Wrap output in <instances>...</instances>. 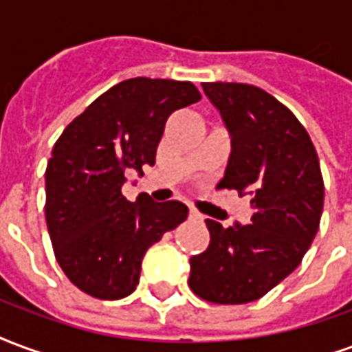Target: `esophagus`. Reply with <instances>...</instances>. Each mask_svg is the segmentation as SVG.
Listing matches in <instances>:
<instances>
[{"mask_svg":"<svg viewBox=\"0 0 352 352\" xmlns=\"http://www.w3.org/2000/svg\"><path fill=\"white\" fill-rule=\"evenodd\" d=\"M189 219H193V221H202L204 215H202L201 212H197L195 208H191V210H189Z\"/></svg>","mask_w":352,"mask_h":352,"instance_id":"1","label":"esophagus"}]
</instances>
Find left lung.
<instances>
[{
	"label": "left lung",
	"instance_id": "obj_1",
	"mask_svg": "<svg viewBox=\"0 0 352 352\" xmlns=\"http://www.w3.org/2000/svg\"><path fill=\"white\" fill-rule=\"evenodd\" d=\"M230 137L217 187L250 195L251 225L206 219L210 245L189 258V287L214 304H248L281 283L319 230L324 186L317 151L291 110L264 89L204 82Z\"/></svg>",
	"mask_w": 352,
	"mask_h": 352
}]
</instances>
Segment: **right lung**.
I'll list each match as a JSON object with an SVG mask.
<instances>
[{"label":"right lung","mask_w":352,"mask_h":352,"mask_svg":"<svg viewBox=\"0 0 352 352\" xmlns=\"http://www.w3.org/2000/svg\"><path fill=\"white\" fill-rule=\"evenodd\" d=\"M201 101L191 82L129 78L74 118L46 166V227L58 264L89 296L120 300L137 289L150 245L186 221V204L122 195L127 170L155 165L174 110Z\"/></svg>","instance_id":"obj_1"}]
</instances>
